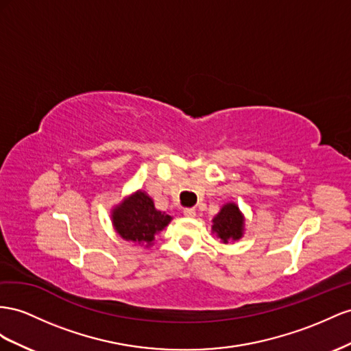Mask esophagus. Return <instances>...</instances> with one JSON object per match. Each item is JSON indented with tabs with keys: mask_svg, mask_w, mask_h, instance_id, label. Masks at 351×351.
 I'll list each match as a JSON object with an SVG mask.
<instances>
[{
	"mask_svg": "<svg viewBox=\"0 0 351 351\" xmlns=\"http://www.w3.org/2000/svg\"><path fill=\"white\" fill-rule=\"evenodd\" d=\"M183 214H184V217H187V219H193V217L196 215V211L193 210V208H186Z\"/></svg>",
	"mask_w": 351,
	"mask_h": 351,
	"instance_id": "esophagus-1",
	"label": "esophagus"
}]
</instances>
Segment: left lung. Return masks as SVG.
Segmentation results:
<instances>
[{
  "instance_id": "obj_1",
  "label": "left lung",
  "mask_w": 351,
  "mask_h": 351,
  "mask_svg": "<svg viewBox=\"0 0 351 351\" xmlns=\"http://www.w3.org/2000/svg\"><path fill=\"white\" fill-rule=\"evenodd\" d=\"M211 233L227 245L238 242L245 233V215L236 202H226L213 219Z\"/></svg>"
}]
</instances>
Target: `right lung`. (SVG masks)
Here are the masks:
<instances>
[{"instance_id":"right-lung-1","label":"right lung","mask_w":351,"mask_h":351,"mask_svg":"<svg viewBox=\"0 0 351 351\" xmlns=\"http://www.w3.org/2000/svg\"><path fill=\"white\" fill-rule=\"evenodd\" d=\"M110 220L119 238L150 248L173 217L156 210L154 199L138 189L112 208Z\"/></svg>"}]
</instances>
